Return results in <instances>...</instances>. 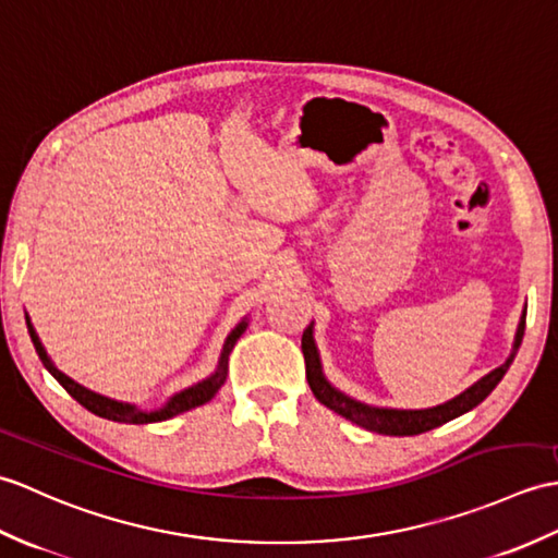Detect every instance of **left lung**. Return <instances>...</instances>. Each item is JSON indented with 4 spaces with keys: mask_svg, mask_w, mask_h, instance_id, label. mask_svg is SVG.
<instances>
[{
    "mask_svg": "<svg viewBox=\"0 0 558 558\" xmlns=\"http://www.w3.org/2000/svg\"><path fill=\"white\" fill-rule=\"evenodd\" d=\"M523 333H525V313L521 317V325H518L515 331V343H513V351L509 355V361H506L501 367L492 369L487 377H482L480 381H475L473 387L465 389L461 396H456L453 401L437 405V408H427V411H387V408H369L357 403L349 396H343L341 391H337L331 387V384L322 375V367H319V357H317V349H315V341H313V327H307L303 331V339H301V349L305 355V377L307 384H311V389L315 393V399L327 405L329 411L339 413L341 417L351 420V423L361 425L369 432H377V435H391V437H411V435H423L427 429H435L444 423H449V420L458 417L468 413L470 408H475L477 403H482L492 393V389L497 387L501 381V377L506 375V369L513 363V357L518 353V345L523 341Z\"/></svg>",
    "mask_w": 558,
    "mask_h": 558,
    "instance_id": "obj_1",
    "label": "left lung"
}]
</instances>
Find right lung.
<instances>
[{"label": "right lung", "instance_id": "1", "mask_svg": "<svg viewBox=\"0 0 558 558\" xmlns=\"http://www.w3.org/2000/svg\"><path fill=\"white\" fill-rule=\"evenodd\" d=\"M26 325H28V333H31V339H33L35 351H37V355H40L43 365L49 369V375H52V377L61 384V387H64L83 408H88L90 413L100 415V417L114 420V423L145 425V423H159V420L174 417V415H179V413L191 411V408H197V405H203V403H207L209 399H213V396L221 389V384H225V379H227L229 353L233 351V345H236L239 337L245 331L247 322H241V325L229 333V339H227V343H225V351H221V357H219V367H217V373H215L213 377L201 381V384H195V387H191V389H185V391L177 393L174 399H171L165 408H159V411H153V413H143V411H138V408H135V405L105 399V396L93 393V391H88L85 387H81V384L69 379L64 373H59V369L52 365V361H49V357H47L40 339H37V333H35V329H33V325H31L28 315H26Z\"/></svg>", "mask_w": 558, "mask_h": 558}]
</instances>
